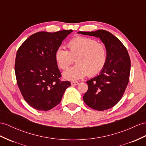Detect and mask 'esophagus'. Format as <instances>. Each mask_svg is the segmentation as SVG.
I'll list each match as a JSON object with an SVG mask.
<instances>
[{"instance_id":"obj_1","label":"esophagus","mask_w":146,"mask_h":146,"mask_svg":"<svg viewBox=\"0 0 146 146\" xmlns=\"http://www.w3.org/2000/svg\"><path fill=\"white\" fill-rule=\"evenodd\" d=\"M71 84H72V86H76V85L79 84V83L76 81H72V82H71Z\"/></svg>"}]
</instances>
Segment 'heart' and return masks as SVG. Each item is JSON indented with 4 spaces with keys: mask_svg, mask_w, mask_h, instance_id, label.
Wrapping results in <instances>:
<instances>
[{
    "mask_svg": "<svg viewBox=\"0 0 146 146\" xmlns=\"http://www.w3.org/2000/svg\"><path fill=\"white\" fill-rule=\"evenodd\" d=\"M68 51L58 48L55 59L58 66L66 70L75 58L77 63L63 73L68 80H77L86 76H96L101 72L107 61V50L104 45L89 37L78 36L67 44Z\"/></svg>",
    "mask_w": 146,
    "mask_h": 146,
    "instance_id": "1",
    "label": "heart"
}]
</instances>
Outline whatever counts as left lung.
I'll list each match as a JSON object with an SVG mask.
<instances>
[{"label": "left lung", "instance_id": "8db88e82", "mask_svg": "<svg viewBox=\"0 0 146 146\" xmlns=\"http://www.w3.org/2000/svg\"><path fill=\"white\" fill-rule=\"evenodd\" d=\"M78 33L99 37L107 50L104 68L86 81L88 90L83 96L84 102L94 110L110 109L119 101L128 84L131 68L128 52L121 41L109 31L99 29Z\"/></svg>", "mask_w": 146, "mask_h": 146}]
</instances>
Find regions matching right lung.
Listing matches in <instances>:
<instances>
[{"mask_svg":"<svg viewBox=\"0 0 146 146\" xmlns=\"http://www.w3.org/2000/svg\"><path fill=\"white\" fill-rule=\"evenodd\" d=\"M73 30L40 31L29 36L17 52L15 72L24 99L40 111L52 109L60 102L69 81H61L55 59L56 50Z\"/></svg>","mask_w":146,"mask_h":146,"instance_id":"obj_1","label":"right lung"}]
</instances>
